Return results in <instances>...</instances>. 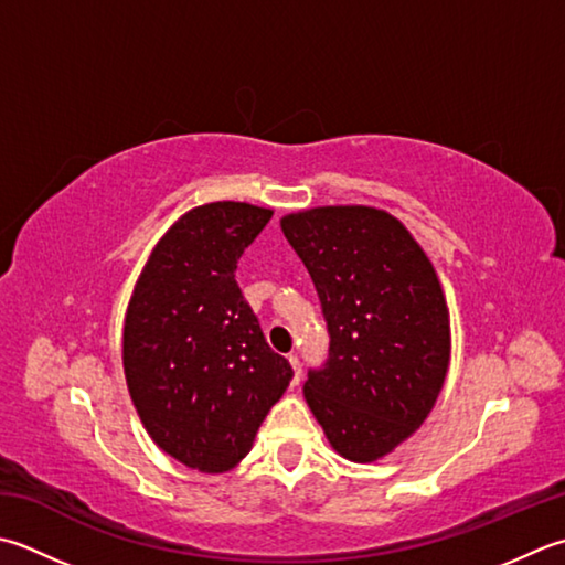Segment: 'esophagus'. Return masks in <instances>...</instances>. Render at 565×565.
Wrapping results in <instances>:
<instances>
[{
	"instance_id": "esophagus-1",
	"label": "esophagus",
	"mask_w": 565,
	"mask_h": 565,
	"mask_svg": "<svg viewBox=\"0 0 565 565\" xmlns=\"http://www.w3.org/2000/svg\"><path fill=\"white\" fill-rule=\"evenodd\" d=\"M289 362L294 367V384L301 382V360H298V355H289Z\"/></svg>"
}]
</instances>
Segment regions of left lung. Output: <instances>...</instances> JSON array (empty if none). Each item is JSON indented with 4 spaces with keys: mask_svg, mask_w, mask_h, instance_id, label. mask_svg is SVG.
I'll return each mask as SVG.
<instances>
[{
    "mask_svg": "<svg viewBox=\"0 0 565 565\" xmlns=\"http://www.w3.org/2000/svg\"><path fill=\"white\" fill-rule=\"evenodd\" d=\"M281 230L303 259L328 326L306 402L342 458L372 462L424 424L444 386L450 328L424 249L384 210L313 207Z\"/></svg>",
    "mask_w": 565,
    "mask_h": 565,
    "instance_id": "8db88e82",
    "label": "left lung"
}]
</instances>
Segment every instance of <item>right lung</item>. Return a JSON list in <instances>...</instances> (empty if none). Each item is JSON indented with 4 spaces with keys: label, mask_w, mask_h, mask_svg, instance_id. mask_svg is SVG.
Returning a JSON list of instances; mask_svg holds the SVG:
<instances>
[{
    "label": "right lung",
    "mask_w": 565,
    "mask_h": 565,
    "mask_svg": "<svg viewBox=\"0 0 565 565\" xmlns=\"http://www.w3.org/2000/svg\"><path fill=\"white\" fill-rule=\"evenodd\" d=\"M269 220L249 203L193 207L153 249L127 308L131 402L153 444L193 470L235 468L294 377L235 279Z\"/></svg>",
    "instance_id": "1"
}]
</instances>
